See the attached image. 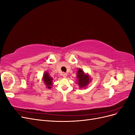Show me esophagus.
<instances>
[{
  "label": "esophagus",
  "instance_id": "esophagus-1",
  "mask_svg": "<svg viewBox=\"0 0 135 135\" xmlns=\"http://www.w3.org/2000/svg\"><path fill=\"white\" fill-rule=\"evenodd\" d=\"M62 76L64 78H66V76H67V74H66V73H62Z\"/></svg>",
  "mask_w": 135,
  "mask_h": 135
}]
</instances>
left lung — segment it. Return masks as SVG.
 Returning <instances> with one entry per match:
<instances>
[{
  "mask_svg": "<svg viewBox=\"0 0 135 135\" xmlns=\"http://www.w3.org/2000/svg\"><path fill=\"white\" fill-rule=\"evenodd\" d=\"M76 76L78 78V80L79 83V85L80 88L85 87L89 83V78L88 75L85 74L83 70H81L80 69H79V71H78Z\"/></svg>",
  "mask_w": 135,
  "mask_h": 135,
  "instance_id": "8db88e82",
  "label": "left lung"
}]
</instances>
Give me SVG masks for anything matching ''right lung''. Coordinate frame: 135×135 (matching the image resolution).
<instances>
[{
    "instance_id": "right-lung-1",
    "label": "right lung",
    "mask_w": 135,
    "mask_h": 135,
    "mask_svg": "<svg viewBox=\"0 0 135 135\" xmlns=\"http://www.w3.org/2000/svg\"><path fill=\"white\" fill-rule=\"evenodd\" d=\"M52 80L53 79L49 75L48 73L46 72L43 76V80L44 82L47 85V87L49 89L51 88V85H52Z\"/></svg>"
}]
</instances>
